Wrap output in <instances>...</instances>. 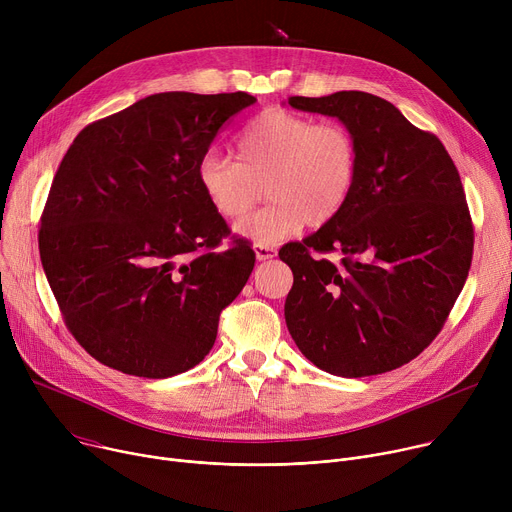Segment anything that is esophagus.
Here are the masks:
<instances>
[{
  "label": "esophagus",
  "mask_w": 512,
  "mask_h": 512,
  "mask_svg": "<svg viewBox=\"0 0 512 512\" xmlns=\"http://www.w3.org/2000/svg\"><path fill=\"white\" fill-rule=\"evenodd\" d=\"M253 249H255L257 261H269V259H273L277 255L275 247H269V245H255Z\"/></svg>",
  "instance_id": "obj_1"
}]
</instances>
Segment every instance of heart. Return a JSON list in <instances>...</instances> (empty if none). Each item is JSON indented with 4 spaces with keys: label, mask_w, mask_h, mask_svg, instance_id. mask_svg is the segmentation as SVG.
<instances>
[{
    "label": "heart",
    "mask_w": 512,
    "mask_h": 512,
    "mask_svg": "<svg viewBox=\"0 0 512 512\" xmlns=\"http://www.w3.org/2000/svg\"><path fill=\"white\" fill-rule=\"evenodd\" d=\"M357 171L359 149L343 124L271 108L241 132L237 161L208 153L196 175L202 196L224 220L245 216L265 183L269 204L235 230L255 245H273L304 224L331 222L349 202Z\"/></svg>",
    "instance_id": "obj_1"
}]
</instances>
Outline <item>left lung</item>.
<instances>
[{
    "label": "left lung",
    "mask_w": 512,
    "mask_h": 512,
    "mask_svg": "<svg viewBox=\"0 0 512 512\" xmlns=\"http://www.w3.org/2000/svg\"><path fill=\"white\" fill-rule=\"evenodd\" d=\"M288 104L337 118L359 149L345 208L280 249L294 273L288 331L333 376L384 374L431 345L468 280L474 226L459 173L435 134L378 96L337 91Z\"/></svg>",
    "instance_id": "left-lung-1"
}]
</instances>
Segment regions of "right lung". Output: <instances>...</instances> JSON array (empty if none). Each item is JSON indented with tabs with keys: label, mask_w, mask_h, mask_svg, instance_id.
Instances as JSON below:
<instances>
[{
	"label": "right lung",
	"mask_w": 512,
	"mask_h": 512,
	"mask_svg": "<svg viewBox=\"0 0 512 512\" xmlns=\"http://www.w3.org/2000/svg\"><path fill=\"white\" fill-rule=\"evenodd\" d=\"M245 91H165L85 126L46 200L38 249L67 329L100 363L171 378L212 349L218 316L255 265L198 185L222 124L255 104Z\"/></svg>",
	"instance_id": "right-lung-1"
}]
</instances>
